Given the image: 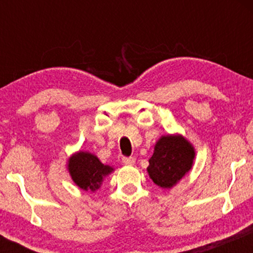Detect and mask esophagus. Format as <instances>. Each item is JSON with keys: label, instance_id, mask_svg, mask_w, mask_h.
<instances>
[{"label": "esophagus", "instance_id": "34e87169", "mask_svg": "<svg viewBox=\"0 0 253 253\" xmlns=\"http://www.w3.org/2000/svg\"><path fill=\"white\" fill-rule=\"evenodd\" d=\"M123 163L126 165H134L135 164V158L134 157H124Z\"/></svg>", "mask_w": 253, "mask_h": 253}]
</instances>
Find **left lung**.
<instances>
[{
  "mask_svg": "<svg viewBox=\"0 0 253 253\" xmlns=\"http://www.w3.org/2000/svg\"><path fill=\"white\" fill-rule=\"evenodd\" d=\"M195 158L193 145L182 135H163L155 145L147 172L158 187L170 189L191 169Z\"/></svg>",
  "mask_w": 253,
  "mask_h": 253,
  "instance_id": "1",
  "label": "left lung"
}]
</instances>
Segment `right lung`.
Masks as SVG:
<instances>
[{
  "mask_svg": "<svg viewBox=\"0 0 253 253\" xmlns=\"http://www.w3.org/2000/svg\"><path fill=\"white\" fill-rule=\"evenodd\" d=\"M68 169L72 181L85 191L98 189L103 177L109 175L113 171L112 167L101 163L96 156L83 151L70 157Z\"/></svg>",
  "mask_w": 253,
  "mask_h": 253,
  "instance_id": "1",
  "label": "right lung"
}]
</instances>
